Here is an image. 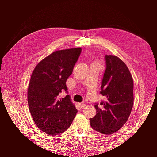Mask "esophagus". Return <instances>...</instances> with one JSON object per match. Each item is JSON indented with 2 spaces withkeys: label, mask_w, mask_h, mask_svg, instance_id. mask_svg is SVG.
<instances>
[{
  "label": "esophagus",
  "mask_w": 157,
  "mask_h": 157,
  "mask_svg": "<svg viewBox=\"0 0 157 157\" xmlns=\"http://www.w3.org/2000/svg\"><path fill=\"white\" fill-rule=\"evenodd\" d=\"M78 105L80 108H83L85 107V103H78Z\"/></svg>",
  "instance_id": "obj_1"
}]
</instances>
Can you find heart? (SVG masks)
<instances>
[{
    "instance_id": "b5f03b06",
    "label": "heart",
    "mask_w": 157,
    "mask_h": 157,
    "mask_svg": "<svg viewBox=\"0 0 157 157\" xmlns=\"http://www.w3.org/2000/svg\"><path fill=\"white\" fill-rule=\"evenodd\" d=\"M92 64H96V65H99V64H98V61H94V63H93Z\"/></svg>"
}]
</instances>
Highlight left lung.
<instances>
[{
	"label": "left lung",
	"mask_w": 157,
	"mask_h": 157,
	"mask_svg": "<svg viewBox=\"0 0 157 157\" xmlns=\"http://www.w3.org/2000/svg\"><path fill=\"white\" fill-rule=\"evenodd\" d=\"M106 69L100 94L105 101L94 105L96 115L90 118V126L103 134H111L124 126L134 104V81L126 65L116 56L105 55Z\"/></svg>",
	"instance_id": "8db88e82"
}]
</instances>
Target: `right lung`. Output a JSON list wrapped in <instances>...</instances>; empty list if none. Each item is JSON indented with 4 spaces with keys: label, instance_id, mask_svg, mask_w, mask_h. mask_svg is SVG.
Instances as JSON below:
<instances>
[{
    "label": "right lung",
    "instance_id": "right-lung-1",
    "mask_svg": "<svg viewBox=\"0 0 157 157\" xmlns=\"http://www.w3.org/2000/svg\"><path fill=\"white\" fill-rule=\"evenodd\" d=\"M82 49L56 51L46 57L33 70L27 91V101L33 121L46 134L54 136L67 130L77 109L67 95L66 80L72 74Z\"/></svg>",
    "mask_w": 157,
    "mask_h": 157
}]
</instances>
